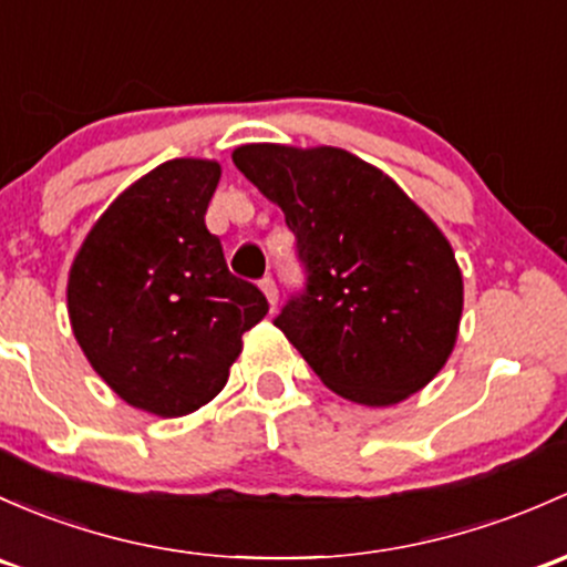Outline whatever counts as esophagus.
Segmentation results:
<instances>
[{
	"instance_id": "34e87169",
	"label": "esophagus",
	"mask_w": 567,
	"mask_h": 567,
	"mask_svg": "<svg viewBox=\"0 0 567 567\" xmlns=\"http://www.w3.org/2000/svg\"><path fill=\"white\" fill-rule=\"evenodd\" d=\"M260 290H264L268 303H271V307H274V303H277V285H274V279L271 277L260 279Z\"/></svg>"
}]
</instances>
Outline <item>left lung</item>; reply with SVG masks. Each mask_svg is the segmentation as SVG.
Wrapping results in <instances>:
<instances>
[{"mask_svg": "<svg viewBox=\"0 0 567 567\" xmlns=\"http://www.w3.org/2000/svg\"><path fill=\"white\" fill-rule=\"evenodd\" d=\"M234 163L296 234L307 288L274 326L315 374L367 408L432 383L456 344L464 285L424 208L344 148L247 143Z\"/></svg>", "mask_w": 567, "mask_h": 567, "instance_id": "1", "label": "left lung"}]
</instances>
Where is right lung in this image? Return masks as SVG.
Segmentation results:
<instances>
[{
  "mask_svg": "<svg viewBox=\"0 0 567 567\" xmlns=\"http://www.w3.org/2000/svg\"><path fill=\"white\" fill-rule=\"evenodd\" d=\"M217 159L178 157L130 184L83 238L68 312L94 372L133 408L178 419L212 402L268 301L206 228Z\"/></svg>",
  "mask_w": 567,
  "mask_h": 567,
  "instance_id": "obj_1",
  "label": "right lung"
}]
</instances>
